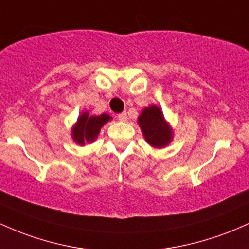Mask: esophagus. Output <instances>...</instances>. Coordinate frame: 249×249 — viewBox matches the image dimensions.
I'll list each match as a JSON object with an SVG mask.
<instances>
[{
    "label": "esophagus",
    "instance_id": "34e87169",
    "mask_svg": "<svg viewBox=\"0 0 249 249\" xmlns=\"http://www.w3.org/2000/svg\"><path fill=\"white\" fill-rule=\"evenodd\" d=\"M117 118H118L120 122H126V120H127L126 112H122V113H119L118 116H117Z\"/></svg>",
    "mask_w": 249,
    "mask_h": 249
}]
</instances>
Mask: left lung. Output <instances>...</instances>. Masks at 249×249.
Segmentation results:
<instances>
[{"instance_id": "obj_1", "label": "left lung", "mask_w": 249, "mask_h": 249, "mask_svg": "<svg viewBox=\"0 0 249 249\" xmlns=\"http://www.w3.org/2000/svg\"><path fill=\"white\" fill-rule=\"evenodd\" d=\"M138 123L146 142L154 147L165 146L173 137L162 111L156 105L144 108L139 116Z\"/></svg>"}]
</instances>
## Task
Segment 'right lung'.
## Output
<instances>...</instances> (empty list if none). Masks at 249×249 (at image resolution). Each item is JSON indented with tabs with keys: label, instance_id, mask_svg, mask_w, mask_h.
Listing matches in <instances>:
<instances>
[{
	"label": "right lung",
	"instance_id": "add662e5",
	"mask_svg": "<svg viewBox=\"0 0 249 249\" xmlns=\"http://www.w3.org/2000/svg\"><path fill=\"white\" fill-rule=\"evenodd\" d=\"M110 120L108 114H100V116H89V113H83L79 117L78 123L73 129V139L80 145L85 143H91L97 138L98 133L105 123Z\"/></svg>",
	"mask_w": 249,
	"mask_h": 249
}]
</instances>
